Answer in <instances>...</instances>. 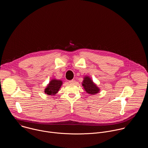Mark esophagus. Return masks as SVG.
<instances>
[{"instance_id":"34e87169","label":"esophagus","mask_w":148,"mask_h":148,"mask_svg":"<svg viewBox=\"0 0 148 148\" xmlns=\"http://www.w3.org/2000/svg\"><path fill=\"white\" fill-rule=\"evenodd\" d=\"M74 82H75V80H74V79L69 81V83H70V84H73V83H74Z\"/></svg>"}]
</instances>
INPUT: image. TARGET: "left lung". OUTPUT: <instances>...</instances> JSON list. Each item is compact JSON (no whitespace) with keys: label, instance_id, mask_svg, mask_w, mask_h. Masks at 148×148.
I'll return each mask as SVG.
<instances>
[{"label":"left lung","instance_id":"1","mask_svg":"<svg viewBox=\"0 0 148 148\" xmlns=\"http://www.w3.org/2000/svg\"><path fill=\"white\" fill-rule=\"evenodd\" d=\"M82 86L88 93L95 95L99 92V89L93 82L89 77H85L82 82Z\"/></svg>","mask_w":148,"mask_h":148}]
</instances>
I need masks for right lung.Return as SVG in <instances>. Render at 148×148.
Wrapping results in <instances>:
<instances>
[{"label": "right lung", "instance_id": "add662e5", "mask_svg": "<svg viewBox=\"0 0 148 148\" xmlns=\"http://www.w3.org/2000/svg\"><path fill=\"white\" fill-rule=\"evenodd\" d=\"M62 85V81L58 79H52L47 85L45 90V93L49 95H54L58 92Z\"/></svg>", "mask_w": 148, "mask_h": 148}]
</instances>
